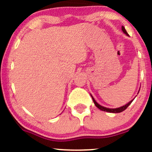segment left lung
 Listing matches in <instances>:
<instances>
[{
	"instance_id": "left-lung-1",
	"label": "left lung",
	"mask_w": 152,
	"mask_h": 152,
	"mask_svg": "<svg viewBox=\"0 0 152 152\" xmlns=\"http://www.w3.org/2000/svg\"><path fill=\"white\" fill-rule=\"evenodd\" d=\"M121 30H122V31H123L124 34H126L127 36H129V35L128 34H127V32H126V29H125V28L123 26H121ZM138 94H139V93H138ZM91 96L92 99H93L94 104H95L96 106V107L98 108V109H99L100 110H102V111H106V112H109V113H120V112H122V111H124V110L126 109V108L128 107V106H129L131 104H132V102H133V101H134V99H133V100L130 101L129 102L127 103V104H125L124 106H121V107L116 108V109H110V108H106V107H104V106H102V105H100V104H99L98 103H97L96 102V100H95V99H94V97L92 96L91 94Z\"/></svg>"
}]
</instances>
